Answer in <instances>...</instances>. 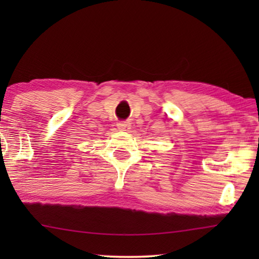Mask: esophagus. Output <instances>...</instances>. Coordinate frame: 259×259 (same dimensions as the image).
<instances>
[{
	"label": "esophagus",
	"instance_id": "34e87169",
	"mask_svg": "<svg viewBox=\"0 0 259 259\" xmlns=\"http://www.w3.org/2000/svg\"><path fill=\"white\" fill-rule=\"evenodd\" d=\"M118 127L120 131H128L131 128V123L127 121H122V122L118 123Z\"/></svg>",
	"mask_w": 259,
	"mask_h": 259
}]
</instances>
